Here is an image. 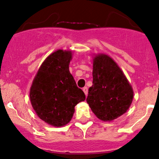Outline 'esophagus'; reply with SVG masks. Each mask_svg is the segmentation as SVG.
<instances>
[{
	"mask_svg": "<svg viewBox=\"0 0 159 159\" xmlns=\"http://www.w3.org/2000/svg\"><path fill=\"white\" fill-rule=\"evenodd\" d=\"M83 91H84V94H85V95H88V88H87V87H84V88H83Z\"/></svg>",
	"mask_w": 159,
	"mask_h": 159,
	"instance_id": "1",
	"label": "esophagus"
}]
</instances>
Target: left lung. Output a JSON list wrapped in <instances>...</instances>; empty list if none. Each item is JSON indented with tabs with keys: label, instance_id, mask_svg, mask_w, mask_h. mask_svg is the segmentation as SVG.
Segmentation results:
<instances>
[{
	"label": "left lung",
	"instance_id": "1",
	"mask_svg": "<svg viewBox=\"0 0 159 159\" xmlns=\"http://www.w3.org/2000/svg\"><path fill=\"white\" fill-rule=\"evenodd\" d=\"M93 82L87 102L100 120L110 122L127 112L134 92L120 67L106 54L93 59Z\"/></svg>",
	"mask_w": 159,
	"mask_h": 159
}]
</instances>
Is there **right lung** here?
<instances>
[{
	"instance_id": "right-lung-1",
	"label": "right lung",
	"mask_w": 159,
	"mask_h": 159,
	"mask_svg": "<svg viewBox=\"0 0 159 159\" xmlns=\"http://www.w3.org/2000/svg\"><path fill=\"white\" fill-rule=\"evenodd\" d=\"M71 51L59 49L50 54L40 67L30 88V101L38 117L53 127L71 121L75 107L85 100L69 71Z\"/></svg>"
}]
</instances>
